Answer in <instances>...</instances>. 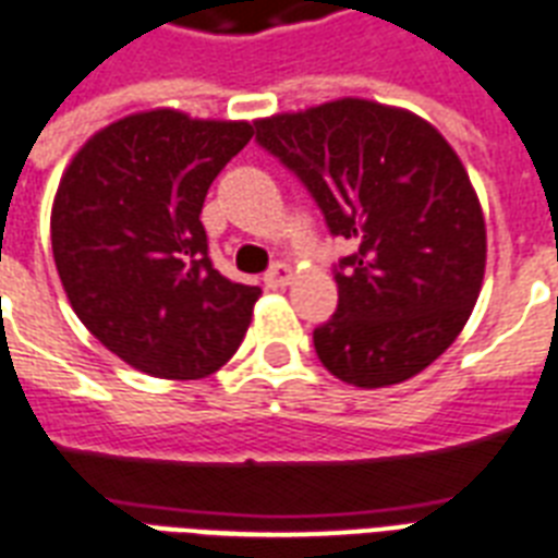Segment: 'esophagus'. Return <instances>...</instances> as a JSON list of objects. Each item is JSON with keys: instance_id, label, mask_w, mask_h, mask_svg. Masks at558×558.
Returning a JSON list of instances; mask_svg holds the SVG:
<instances>
[{"instance_id": "obj_1", "label": "esophagus", "mask_w": 558, "mask_h": 558, "mask_svg": "<svg viewBox=\"0 0 558 558\" xmlns=\"http://www.w3.org/2000/svg\"><path fill=\"white\" fill-rule=\"evenodd\" d=\"M265 282L267 288H288V284L293 282V267L279 262V265H274L270 270H267Z\"/></svg>"}]
</instances>
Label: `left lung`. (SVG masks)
Instances as JSON below:
<instances>
[{
    "label": "left lung",
    "instance_id": "8db88e82",
    "mask_svg": "<svg viewBox=\"0 0 558 558\" xmlns=\"http://www.w3.org/2000/svg\"><path fill=\"white\" fill-rule=\"evenodd\" d=\"M256 140L357 247L335 276V317L314 328L323 366L378 390L434 364L472 317L486 274V220L457 150L427 119L369 98L265 116Z\"/></svg>",
    "mask_w": 558,
    "mask_h": 558
}]
</instances>
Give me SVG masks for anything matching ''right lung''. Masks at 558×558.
Listing matches in <instances>:
<instances>
[{
  "label": "right lung",
  "mask_w": 558,
  "mask_h": 558,
  "mask_svg": "<svg viewBox=\"0 0 558 558\" xmlns=\"http://www.w3.org/2000/svg\"><path fill=\"white\" fill-rule=\"evenodd\" d=\"M250 122L154 107L116 119L69 159L51 203V253L77 319L154 378L218 373L247 335L262 288L206 256L203 201Z\"/></svg>",
  "instance_id": "1"
}]
</instances>
